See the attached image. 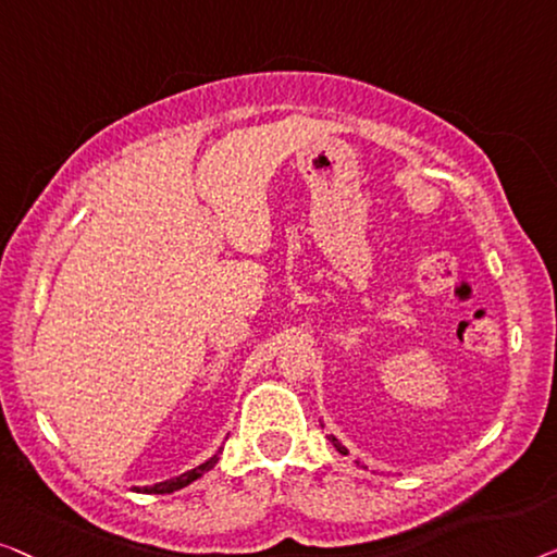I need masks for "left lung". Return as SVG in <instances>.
Wrapping results in <instances>:
<instances>
[{
    "instance_id": "left-lung-1",
    "label": "left lung",
    "mask_w": 557,
    "mask_h": 557,
    "mask_svg": "<svg viewBox=\"0 0 557 557\" xmlns=\"http://www.w3.org/2000/svg\"><path fill=\"white\" fill-rule=\"evenodd\" d=\"M320 426H323V424H320ZM333 446H335V449H338L341 454H343V451H346V449H343V446H341V442H338V438H333ZM373 472H375V469H373Z\"/></svg>"
}]
</instances>
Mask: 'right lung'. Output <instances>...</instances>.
<instances>
[{
    "label": "right lung",
    "mask_w": 557,
    "mask_h": 557,
    "mask_svg": "<svg viewBox=\"0 0 557 557\" xmlns=\"http://www.w3.org/2000/svg\"><path fill=\"white\" fill-rule=\"evenodd\" d=\"M219 451H222V446H219ZM219 451L214 457H209L203 465L189 469V472L174 476V480H166V482H159V484H151V487H133L136 492H144V495H171V492H178L184 487H189L191 482H197L199 476H203L209 472V469H214V465L219 461Z\"/></svg>",
    "instance_id": "1"
}]
</instances>
